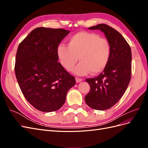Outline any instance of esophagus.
Segmentation results:
<instances>
[{"label": "esophagus", "mask_w": 148, "mask_h": 148, "mask_svg": "<svg viewBox=\"0 0 148 148\" xmlns=\"http://www.w3.org/2000/svg\"><path fill=\"white\" fill-rule=\"evenodd\" d=\"M75 79H76V82H77V83H79V82H81L82 81H83V79L82 78H80L76 77Z\"/></svg>", "instance_id": "esophagus-1"}]
</instances>
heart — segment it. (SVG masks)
I'll use <instances>...</instances> for the list:
<instances>
[{"mask_svg":"<svg viewBox=\"0 0 148 148\" xmlns=\"http://www.w3.org/2000/svg\"><path fill=\"white\" fill-rule=\"evenodd\" d=\"M57 56L62 66L71 70L79 60H81L73 69L78 75L91 72L97 74L104 70L109 63L110 47L109 41L99 35L90 32H79L68 39V46L59 44Z\"/></svg>","mask_w":148,"mask_h":148,"instance_id":"obj_1","label":"heart"}]
</instances>
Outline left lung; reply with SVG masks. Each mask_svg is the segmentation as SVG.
Listing matches in <instances>:
<instances>
[{
	"label": "left lung",
	"instance_id": "obj_1",
	"mask_svg": "<svg viewBox=\"0 0 148 148\" xmlns=\"http://www.w3.org/2000/svg\"><path fill=\"white\" fill-rule=\"evenodd\" d=\"M100 29L109 41L110 56L109 63L97 77L85 80L90 91L84 97L86 104L95 110H104L114 106L128 86L132 75V51L125 39L117 30L106 24L89 28Z\"/></svg>",
	"mask_w": 148,
	"mask_h": 148
}]
</instances>
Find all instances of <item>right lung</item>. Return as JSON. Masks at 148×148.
<instances>
[{
	"instance_id": "right-lung-1",
	"label": "right lung",
	"mask_w": 148,
	"mask_h": 148,
	"mask_svg": "<svg viewBox=\"0 0 148 148\" xmlns=\"http://www.w3.org/2000/svg\"><path fill=\"white\" fill-rule=\"evenodd\" d=\"M70 33L64 29L35 28L19 44L15 72L21 91L34 108L46 112L59 110L75 84L58 62L57 47Z\"/></svg>"
}]
</instances>
